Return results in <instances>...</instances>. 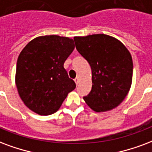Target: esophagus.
Instances as JSON below:
<instances>
[{
  "label": "esophagus",
  "mask_w": 152,
  "mask_h": 152,
  "mask_svg": "<svg viewBox=\"0 0 152 152\" xmlns=\"http://www.w3.org/2000/svg\"><path fill=\"white\" fill-rule=\"evenodd\" d=\"M74 81H75V83L76 84V85H78L80 83V79H79V77H76L75 79H74Z\"/></svg>",
  "instance_id": "obj_1"
}]
</instances>
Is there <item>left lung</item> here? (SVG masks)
Instances as JSON below:
<instances>
[{
    "label": "left lung",
    "mask_w": 152,
    "mask_h": 152,
    "mask_svg": "<svg viewBox=\"0 0 152 152\" xmlns=\"http://www.w3.org/2000/svg\"><path fill=\"white\" fill-rule=\"evenodd\" d=\"M76 50L92 69V89L84 100L96 112L110 110L130 90L133 62L129 50L115 38L104 34L74 38Z\"/></svg>",
    "instance_id": "8db88e82"
}]
</instances>
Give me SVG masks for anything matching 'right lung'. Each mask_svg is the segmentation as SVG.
<instances>
[{"instance_id":"1","label":"right lung","mask_w":152,"mask_h":152,"mask_svg":"<svg viewBox=\"0 0 152 152\" xmlns=\"http://www.w3.org/2000/svg\"><path fill=\"white\" fill-rule=\"evenodd\" d=\"M75 48L74 41L58 35L40 36L30 41L17 62L19 96L30 110L50 115L61 106L76 84L64 64Z\"/></svg>"}]
</instances>
